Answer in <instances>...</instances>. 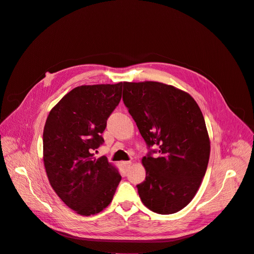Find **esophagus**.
Returning <instances> with one entry per match:
<instances>
[{"instance_id":"34e87169","label":"esophagus","mask_w":254,"mask_h":254,"mask_svg":"<svg viewBox=\"0 0 254 254\" xmlns=\"http://www.w3.org/2000/svg\"><path fill=\"white\" fill-rule=\"evenodd\" d=\"M130 165H131V162H130V161H126V162H122V166L124 167L126 171H128V168L130 167Z\"/></svg>"}]
</instances>
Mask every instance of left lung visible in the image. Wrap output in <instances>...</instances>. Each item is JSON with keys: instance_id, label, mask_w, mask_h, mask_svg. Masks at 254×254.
<instances>
[{"instance_id": "8db88e82", "label": "left lung", "mask_w": 254, "mask_h": 254, "mask_svg": "<svg viewBox=\"0 0 254 254\" xmlns=\"http://www.w3.org/2000/svg\"><path fill=\"white\" fill-rule=\"evenodd\" d=\"M123 87V102L148 148L137 193L152 212H178L196 195L209 163L201 110L190 94L168 84L124 82Z\"/></svg>"}]
</instances>
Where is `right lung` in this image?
I'll return each instance as SVG.
<instances>
[{"label":"right lung","mask_w":254,"mask_h":254,"mask_svg":"<svg viewBox=\"0 0 254 254\" xmlns=\"http://www.w3.org/2000/svg\"><path fill=\"white\" fill-rule=\"evenodd\" d=\"M123 82L73 89L51 110L43 131V161L53 190L83 216L109 205L122 179L106 157L93 151L104 144L107 120L122 98Z\"/></svg>","instance_id":"1"}]
</instances>
